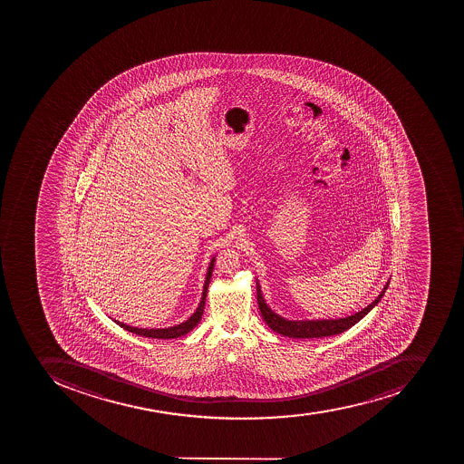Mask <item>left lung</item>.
I'll use <instances>...</instances> for the list:
<instances>
[{"label": "left lung", "mask_w": 464, "mask_h": 464, "mask_svg": "<svg viewBox=\"0 0 464 464\" xmlns=\"http://www.w3.org/2000/svg\"><path fill=\"white\" fill-rule=\"evenodd\" d=\"M391 280H387L384 285L383 290L380 292L376 299L370 303L369 306L364 307L357 314L345 316V318L338 319H306V321H290V319L283 318L280 314L271 309L266 303L261 292V285L256 280V299H258L259 312L263 314V319L266 321V325L273 329L274 333L280 334L288 338H295V340H309V338H325V336L338 335L354 326L357 322L362 321L365 314L372 311V307L377 306V303L382 300L387 287H389Z\"/></svg>", "instance_id": "obj_1"}]
</instances>
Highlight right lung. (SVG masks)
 Here are the masks:
<instances>
[{"mask_svg":"<svg viewBox=\"0 0 464 464\" xmlns=\"http://www.w3.org/2000/svg\"><path fill=\"white\" fill-rule=\"evenodd\" d=\"M216 256L210 259L208 264V273H206L205 285H203V293H201L200 303H198V309L191 314L190 318L184 321L179 325L169 326V328H136V326L126 325L123 322L114 321L117 325L126 329L129 333L136 334V335L145 336V338H157V340H172V338H179V336L186 335V334L193 331L200 322L201 314L205 312L206 295H208V283L212 278L213 266H215Z\"/></svg>","mask_w":464,"mask_h":464,"instance_id":"right-lung-1","label":"right lung"}]
</instances>
